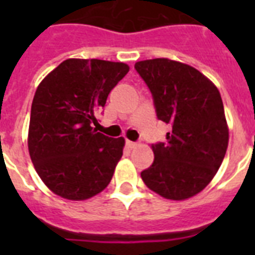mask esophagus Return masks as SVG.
Here are the masks:
<instances>
[{
  "mask_svg": "<svg viewBox=\"0 0 255 255\" xmlns=\"http://www.w3.org/2000/svg\"><path fill=\"white\" fill-rule=\"evenodd\" d=\"M126 145H128V148H135L138 147V143H135V141L131 140H126Z\"/></svg>",
  "mask_w": 255,
  "mask_h": 255,
  "instance_id": "esophagus-1",
  "label": "esophagus"
}]
</instances>
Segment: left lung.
<instances>
[{"label":"left lung","instance_id":"1","mask_svg":"<svg viewBox=\"0 0 255 255\" xmlns=\"http://www.w3.org/2000/svg\"><path fill=\"white\" fill-rule=\"evenodd\" d=\"M135 69L152 92L157 117L172 126L167 143L152 145L154 161L141 179L166 199L194 197L215 177L229 145L220 92L197 69L170 58L139 61Z\"/></svg>","mask_w":255,"mask_h":255}]
</instances>
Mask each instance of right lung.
<instances>
[{"instance_id":"1","label":"right lung","mask_w":255,"mask_h":255,"mask_svg":"<svg viewBox=\"0 0 255 255\" xmlns=\"http://www.w3.org/2000/svg\"><path fill=\"white\" fill-rule=\"evenodd\" d=\"M129 69L124 62L69 58L38 85L28 149L44 185L58 197L89 199L111 181L125 139L97 132L92 124Z\"/></svg>"}]
</instances>
